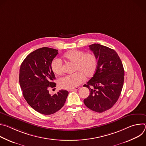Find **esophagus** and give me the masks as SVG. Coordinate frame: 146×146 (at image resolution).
<instances>
[{
	"label": "esophagus",
	"mask_w": 146,
	"mask_h": 146,
	"mask_svg": "<svg viewBox=\"0 0 146 146\" xmlns=\"http://www.w3.org/2000/svg\"><path fill=\"white\" fill-rule=\"evenodd\" d=\"M80 88V87H76V88H74L71 89V90H70V91H76V90H79Z\"/></svg>",
	"instance_id": "obj_1"
}]
</instances>
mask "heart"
<instances>
[{
	"mask_svg": "<svg viewBox=\"0 0 146 146\" xmlns=\"http://www.w3.org/2000/svg\"><path fill=\"white\" fill-rule=\"evenodd\" d=\"M64 57L74 63L73 71L76 72L58 80V85L61 88L73 89L77 87L84 81V76L86 78L91 77L96 70L98 59L92 53L86 54L84 51L73 50L65 54ZM51 69L54 74H61L63 73L62 61L58 58L54 59L51 63Z\"/></svg>",
	"mask_w": 146,
	"mask_h": 146,
	"instance_id": "b5f03b06",
	"label": "heart"
}]
</instances>
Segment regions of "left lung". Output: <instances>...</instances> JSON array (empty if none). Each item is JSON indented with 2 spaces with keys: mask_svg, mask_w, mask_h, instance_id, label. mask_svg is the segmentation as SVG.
I'll return each instance as SVG.
<instances>
[{
  "mask_svg": "<svg viewBox=\"0 0 146 146\" xmlns=\"http://www.w3.org/2000/svg\"><path fill=\"white\" fill-rule=\"evenodd\" d=\"M89 47L98 59V67L87 84L84 85L90 91L84 103L90 109L102 113L111 108L118 100L123 84L124 69L114 50L99 44Z\"/></svg>",
  "mask_w": 146,
  "mask_h": 146,
  "instance_id": "obj_1",
  "label": "left lung"
}]
</instances>
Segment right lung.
I'll return each mask as SVG.
<instances>
[{"label": "right lung", "mask_w": 146, "mask_h": 146, "mask_svg": "<svg viewBox=\"0 0 146 146\" xmlns=\"http://www.w3.org/2000/svg\"><path fill=\"white\" fill-rule=\"evenodd\" d=\"M58 54V50L54 48H38L25 58L19 69V82L25 99L34 110L44 115L59 110L69 94L64 90L53 95L49 94L48 88L56 86L51 63Z\"/></svg>", "instance_id": "1"}]
</instances>
